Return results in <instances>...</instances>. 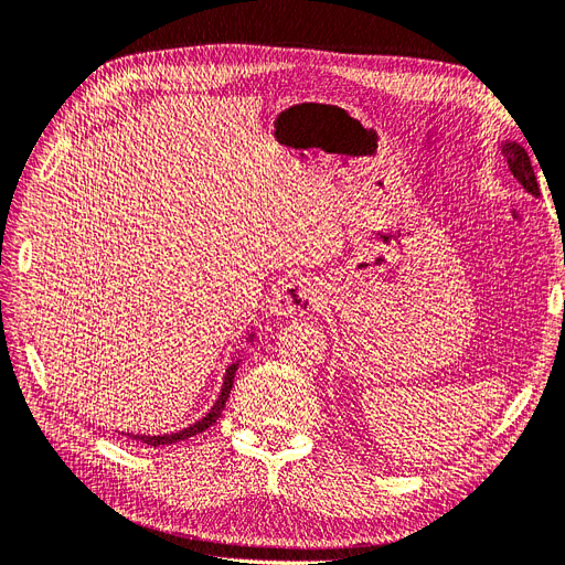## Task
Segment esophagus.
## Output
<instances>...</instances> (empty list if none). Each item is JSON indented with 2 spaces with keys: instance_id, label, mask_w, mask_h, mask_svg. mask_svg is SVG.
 Wrapping results in <instances>:
<instances>
[{
  "instance_id": "obj_1",
  "label": "esophagus",
  "mask_w": 565,
  "mask_h": 565,
  "mask_svg": "<svg viewBox=\"0 0 565 565\" xmlns=\"http://www.w3.org/2000/svg\"><path fill=\"white\" fill-rule=\"evenodd\" d=\"M322 295L315 282L310 280H289L278 287L274 301H270V312L285 315V318H295V315H308L312 310H320Z\"/></svg>"
}]
</instances>
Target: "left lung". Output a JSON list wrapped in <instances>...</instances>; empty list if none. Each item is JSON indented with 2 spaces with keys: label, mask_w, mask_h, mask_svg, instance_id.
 Masks as SVG:
<instances>
[{
  "label": "left lung",
  "mask_w": 565,
  "mask_h": 565,
  "mask_svg": "<svg viewBox=\"0 0 565 565\" xmlns=\"http://www.w3.org/2000/svg\"><path fill=\"white\" fill-rule=\"evenodd\" d=\"M503 152L508 157V167H510L512 175L524 185L526 192L537 196L540 188H537V180H535V173H533V167H531L529 152L519 143H503Z\"/></svg>",
  "instance_id": "8db88e82"
}]
</instances>
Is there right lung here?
I'll return each instance as SVG.
<instances>
[{
    "label": "right lung",
    "mask_w": 565,
    "mask_h": 565,
    "mask_svg": "<svg viewBox=\"0 0 565 565\" xmlns=\"http://www.w3.org/2000/svg\"><path fill=\"white\" fill-rule=\"evenodd\" d=\"M250 338H253V335H250ZM236 371H238V361H234V364L227 369V373H224L222 392H220L215 405L211 408V413H209L204 419L194 422L192 426L183 428V431H178V434H164V436H131V434H127V438L137 440V443L152 445V447H160V445H173V443H180V440H188V438H192V436H196V434H204L209 426H213V424L217 422V417H220L222 411H224V405H227L230 392H232V387H234V375H236Z\"/></svg>",
    "instance_id": "right-lung-1"
}]
</instances>
